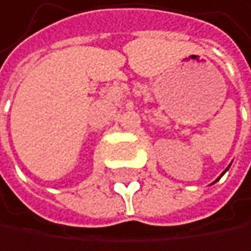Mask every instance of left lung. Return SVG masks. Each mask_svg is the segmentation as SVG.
<instances>
[{"label":"left lung","instance_id":"1","mask_svg":"<svg viewBox=\"0 0 251 251\" xmlns=\"http://www.w3.org/2000/svg\"><path fill=\"white\" fill-rule=\"evenodd\" d=\"M228 168H229V167H228ZM228 168H226V170H225V171H224V173H222V174H221V177H222V176H224V174H225V173H226V171H228ZM221 177H219V178H221ZM219 178H216V180H215V183H216V181H218V180H219Z\"/></svg>","mask_w":251,"mask_h":251}]
</instances>
